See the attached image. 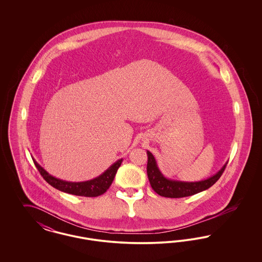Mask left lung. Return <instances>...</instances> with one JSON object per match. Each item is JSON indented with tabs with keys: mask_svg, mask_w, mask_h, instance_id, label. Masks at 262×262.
<instances>
[{
	"mask_svg": "<svg viewBox=\"0 0 262 262\" xmlns=\"http://www.w3.org/2000/svg\"><path fill=\"white\" fill-rule=\"evenodd\" d=\"M148 162H147V176L149 180L151 187L154 189L156 193L164 198L170 199H179L190 196L200 191H203L212 187L223 174L227 163L214 176L210 178L200 181V182H182L169 180L163 176L159 168L157 167V163L150 151H147Z\"/></svg>",
	"mask_w": 262,
	"mask_h": 262,
	"instance_id": "left-lung-1",
	"label": "left lung"
}]
</instances>
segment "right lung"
Instances as JSON below:
<instances>
[{
	"label": "right lung",
	"mask_w": 262,
	"mask_h": 262,
	"mask_svg": "<svg viewBox=\"0 0 262 262\" xmlns=\"http://www.w3.org/2000/svg\"><path fill=\"white\" fill-rule=\"evenodd\" d=\"M33 162L35 164L39 173L43 177V179L52 187L70 194L86 198H95L106 192V190L112 185L114 178L123 162V159H120L117 162L114 163L112 166H110L103 174H100L99 177L90 181L79 183L67 182L57 179L51 176L48 172H46L34 159Z\"/></svg>",
	"instance_id": "obj_1"
}]
</instances>
